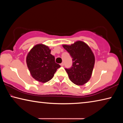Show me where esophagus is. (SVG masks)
Here are the masks:
<instances>
[{
    "mask_svg": "<svg viewBox=\"0 0 123 123\" xmlns=\"http://www.w3.org/2000/svg\"><path fill=\"white\" fill-rule=\"evenodd\" d=\"M63 65H64V63H63V62L60 64V66H63Z\"/></svg>",
    "mask_w": 123,
    "mask_h": 123,
    "instance_id": "1",
    "label": "esophagus"
}]
</instances>
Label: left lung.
I'll return each instance as SVG.
<instances>
[{
	"instance_id": "obj_1",
	"label": "left lung",
	"mask_w": 123,
	"mask_h": 123,
	"mask_svg": "<svg viewBox=\"0 0 123 123\" xmlns=\"http://www.w3.org/2000/svg\"><path fill=\"white\" fill-rule=\"evenodd\" d=\"M62 46L73 58L72 67L65 69L69 80L78 86L86 84L91 79L95 63L92 50L86 43L81 41Z\"/></svg>"
}]
</instances>
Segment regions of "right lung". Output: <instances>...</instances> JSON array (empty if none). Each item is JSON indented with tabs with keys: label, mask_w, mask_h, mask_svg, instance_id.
Masks as SVG:
<instances>
[{
	"label": "right lung",
	"mask_w": 123,
	"mask_h": 123,
	"mask_svg": "<svg viewBox=\"0 0 123 123\" xmlns=\"http://www.w3.org/2000/svg\"><path fill=\"white\" fill-rule=\"evenodd\" d=\"M50 53L51 50L47 45L38 44L35 45L27 55V66L32 78L37 81L42 83L49 81L60 67Z\"/></svg>",
	"instance_id": "obj_1"
}]
</instances>
